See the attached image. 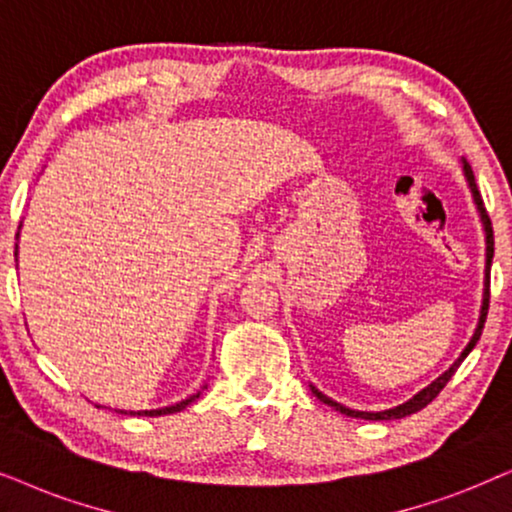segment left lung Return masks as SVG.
I'll return each mask as SVG.
<instances>
[{"mask_svg":"<svg viewBox=\"0 0 512 512\" xmlns=\"http://www.w3.org/2000/svg\"><path fill=\"white\" fill-rule=\"evenodd\" d=\"M463 174H465V179H468V186H470V191H472V200H475L477 212H480V219H482V226H484V236H487V267H484V297H482V312H480V321H477L475 335H472L470 342H468V347H465L463 352H461V357H458V359L454 361V364H451L449 371H444V373L439 375V378L435 380V383H430L428 387H425V390H420V392L416 394V397L409 399V401H404V404L394 406V409H387V411H354V409H347V406H342V404H338V401H333L331 397H326V394H321V392L316 390V387L312 385V392L316 394V397H319V399L323 401V404L333 406L335 411L345 413V416H349V418H364V420H392V418L411 416V413L425 409V406H428L430 401L435 399L437 394L444 390V385L449 383L451 375H454L456 368L461 366V361H463L465 357H468L470 349L477 345V340H480L482 328H484V321H487V309H489V271H491V257H494V231H491V219H489V215H487V210H484L482 196H480V191H477V184H475V174H472V167L468 165V160H463Z\"/></svg>","mask_w":512,"mask_h":512,"instance_id":"left-lung-1","label":"left lung"}]
</instances>
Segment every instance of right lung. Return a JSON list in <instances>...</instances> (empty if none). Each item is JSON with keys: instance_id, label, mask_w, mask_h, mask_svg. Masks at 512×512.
Masks as SVG:
<instances>
[{"instance_id": "1", "label": "right lung", "mask_w": 512, "mask_h": 512, "mask_svg": "<svg viewBox=\"0 0 512 512\" xmlns=\"http://www.w3.org/2000/svg\"><path fill=\"white\" fill-rule=\"evenodd\" d=\"M16 250H18V245H16ZM200 397V392H196V394H191V397H186L184 401H179V404H172V406H165V409H153V411H129L134 416V413H137V416H167V413H177V411H184L186 406L191 404V401H196ZM120 413H127V411H120Z\"/></svg>"}]
</instances>
